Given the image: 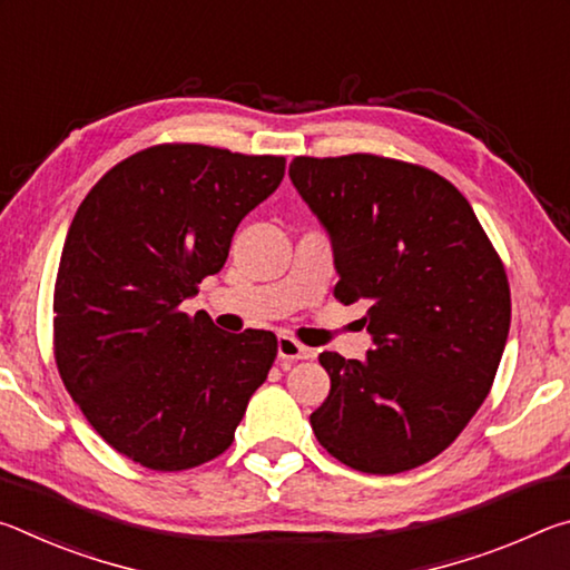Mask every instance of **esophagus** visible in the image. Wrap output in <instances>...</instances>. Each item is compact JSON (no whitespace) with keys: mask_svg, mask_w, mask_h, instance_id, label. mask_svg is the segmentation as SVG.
Returning a JSON list of instances; mask_svg holds the SVG:
<instances>
[{"mask_svg":"<svg viewBox=\"0 0 570 570\" xmlns=\"http://www.w3.org/2000/svg\"><path fill=\"white\" fill-rule=\"evenodd\" d=\"M276 352H278V360H282L284 364H292V362H296V360H308V356L314 354L312 350H308V346L298 344V342L294 340V336H286V334L278 336Z\"/></svg>","mask_w":570,"mask_h":570,"instance_id":"obj_1","label":"esophagus"}]
</instances>
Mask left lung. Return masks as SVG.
Returning <instances> with one entry per match:
<instances>
[{
	"label": "left lung",
	"instance_id": "obj_1",
	"mask_svg": "<svg viewBox=\"0 0 570 570\" xmlns=\"http://www.w3.org/2000/svg\"><path fill=\"white\" fill-rule=\"evenodd\" d=\"M288 178L330 234L334 296L370 304L364 360L320 354L332 390L308 417L314 435L370 475L424 465L493 387L510 330L505 268L465 196L428 168L302 156Z\"/></svg>",
	"mask_w": 570,
	"mask_h": 570
}]
</instances>
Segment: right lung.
Masks as SVG:
<instances>
[{
	"label": "right lung",
	"instance_id": "1",
	"mask_svg": "<svg viewBox=\"0 0 570 570\" xmlns=\"http://www.w3.org/2000/svg\"><path fill=\"white\" fill-rule=\"evenodd\" d=\"M286 160L173 142L95 183L55 284V360L95 432L142 468L218 458L276 356L264 330L226 334L180 304L224 268L236 228Z\"/></svg>",
	"mask_w": 570,
	"mask_h": 570
}]
</instances>
